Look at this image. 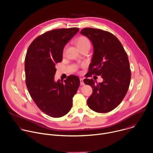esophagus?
<instances>
[{"mask_svg": "<svg viewBox=\"0 0 153 153\" xmlns=\"http://www.w3.org/2000/svg\"><path fill=\"white\" fill-rule=\"evenodd\" d=\"M80 85H84V82H83V79H82V78L80 79Z\"/></svg>", "mask_w": 153, "mask_h": 153, "instance_id": "esophagus-1", "label": "esophagus"}]
</instances>
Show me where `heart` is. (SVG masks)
Masks as SVG:
<instances>
[{
  "mask_svg": "<svg viewBox=\"0 0 153 153\" xmlns=\"http://www.w3.org/2000/svg\"><path fill=\"white\" fill-rule=\"evenodd\" d=\"M76 44L77 48L80 50L83 47L86 46H90L91 43L89 39L85 36H80L76 38Z\"/></svg>",
  "mask_w": 153,
  "mask_h": 153,
  "instance_id": "1",
  "label": "heart"
}]
</instances>
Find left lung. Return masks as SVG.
<instances>
[{
  "label": "left lung",
  "instance_id": "obj_1",
  "mask_svg": "<svg viewBox=\"0 0 153 153\" xmlns=\"http://www.w3.org/2000/svg\"><path fill=\"white\" fill-rule=\"evenodd\" d=\"M80 33L87 36L94 46V55L86 77L94 74L103 79L96 85L92 79L83 80L93 90L87 104L96 112H110L121 103L130 85L131 70L127 54L118 39L109 32L86 27Z\"/></svg>",
  "mask_w": 153,
  "mask_h": 153
}]
</instances>
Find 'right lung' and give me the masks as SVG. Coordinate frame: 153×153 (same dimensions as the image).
<instances>
[{
    "mask_svg": "<svg viewBox=\"0 0 153 153\" xmlns=\"http://www.w3.org/2000/svg\"><path fill=\"white\" fill-rule=\"evenodd\" d=\"M77 27L56 29L36 37L25 57L26 84L38 108L53 118L65 115L73 106V98L80 85L77 76L54 80L55 65L62 62L65 44L79 32Z\"/></svg>",
    "mask_w": 153,
    "mask_h": 153,
    "instance_id": "1",
    "label": "right lung"
}]
</instances>
